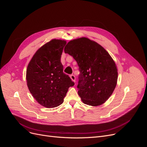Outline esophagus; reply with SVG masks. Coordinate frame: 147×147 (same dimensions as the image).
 Here are the masks:
<instances>
[{
    "label": "esophagus",
    "mask_w": 147,
    "mask_h": 147,
    "mask_svg": "<svg viewBox=\"0 0 147 147\" xmlns=\"http://www.w3.org/2000/svg\"><path fill=\"white\" fill-rule=\"evenodd\" d=\"M70 78H71V80L73 82H75V81H76V77H75V76L74 74H71V75H70Z\"/></svg>",
    "instance_id": "34e87169"
}]
</instances>
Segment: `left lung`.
Here are the masks:
<instances>
[{
  "mask_svg": "<svg viewBox=\"0 0 147 147\" xmlns=\"http://www.w3.org/2000/svg\"><path fill=\"white\" fill-rule=\"evenodd\" d=\"M64 52L79 66L78 88L82 101L92 106L103 104L117 83L118 70L112 57L100 44L85 37L69 41Z\"/></svg>",
  "mask_w": 147,
  "mask_h": 147,
  "instance_id": "1",
  "label": "left lung"
}]
</instances>
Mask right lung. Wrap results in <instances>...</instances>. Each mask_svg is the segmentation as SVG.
<instances>
[{"instance_id":"obj_1","label":"right lung","mask_w":147,"mask_h":147,"mask_svg":"<svg viewBox=\"0 0 147 147\" xmlns=\"http://www.w3.org/2000/svg\"><path fill=\"white\" fill-rule=\"evenodd\" d=\"M66 41L53 39L38 49L26 70L30 92L41 105L55 107L61 105L68 88L74 83L63 72L61 55Z\"/></svg>"}]
</instances>
